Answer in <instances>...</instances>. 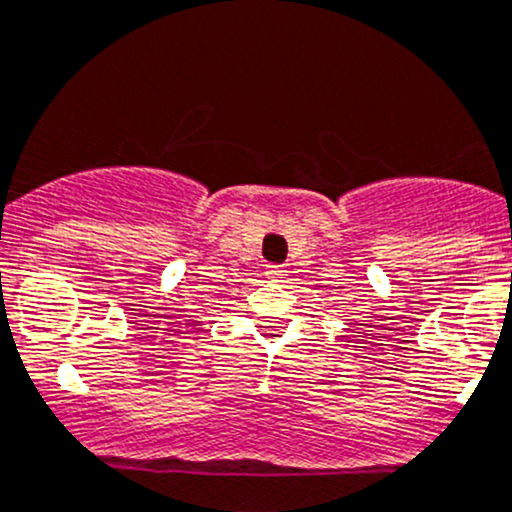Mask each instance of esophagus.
I'll list each match as a JSON object with an SVG mask.
<instances>
[{
    "label": "esophagus",
    "instance_id": "34e87169",
    "mask_svg": "<svg viewBox=\"0 0 512 512\" xmlns=\"http://www.w3.org/2000/svg\"><path fill=\"white\" fill-rule=\"evenodd\" d=\"M264 276H267L269 281H281L286 276L284 267H267V272H264Z\"/></svg>",
    "mask_w": 512,
    "mask_h": 512
}]
</instances>
